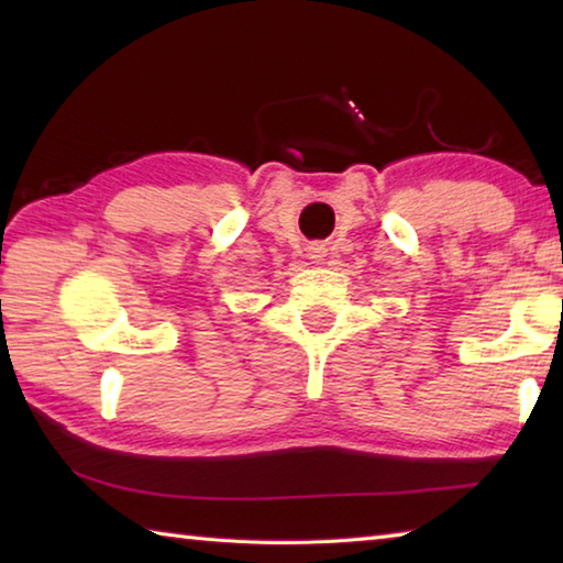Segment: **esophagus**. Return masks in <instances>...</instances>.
I'll use <instances>...</instances> for the list:
<instances>
[{
  "instance_id": "esophagus-1",
  "label": "esophagus",
  "mask_w": 563,
  "mask_h": 563,
  "mask_svg": "<svg viewBox=\"0 0 563 563\" xmlns=\"http://www.w3.org/2000/svg\"><path fill=\"white\" fill-rule=\"evenodd\" d=\"M325 255H328V247L322 243H310L308 245V258L312 263H322V261H325Z\"/></svg>"
}]
</instances>
